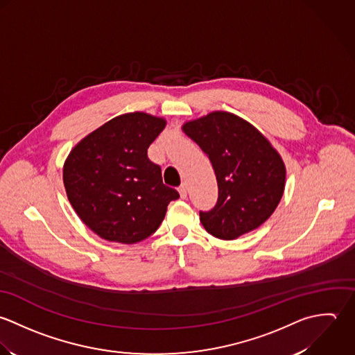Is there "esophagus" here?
I'll return each mask as SVG.
<instances>
[{
	"instance_id": "obj_1",
	"label": "esophagus",
	"mask_w": 355,
	"mask_h": 355,
	"mask_svg": "<svg viewBox=\"0 0 355 355\" xmlns=\"http://www.w3.org/2000/svg\"><path fill=\"white\" fill-rule=\"evenodd\" d=\"M187 191H188V188H187L185 184H182V185L178 188V192H180L181 199H185V198H187Z\"/></svg>"
}]
</instances>
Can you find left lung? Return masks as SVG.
Listing matches in <instances>:
<instances>
[{"label":"left lung","instance_id":"obj_1","mask_svg":"<svg viewBox=\"0 0 355 355\" xmlns=\"http://www.w3.org/2000/svg\"><path fill=\"white\" fill-rule=\"evenodd\" d=\"M182 132L209 156L218 202L200 213L205 229L234 240L259 227L277 209L285 188V164L270 141L250 122L226 111L188 121Z\"/></svg>","mask_w":355,"mask_h":355}]
</instances>
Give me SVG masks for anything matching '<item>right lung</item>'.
Segmentation results:
<instances>
[{
    "instance_id": "1",
    "label": "right lung",
    "mask_w": 355,
    "mask_h": 355,
    "mask_svg": "<svg viewBox=\"0 0 355 355\" xmlns=\"http://www.w3.org/2000/svg\"><path fill=\"white\" fill-rule=\"evenodd\" d=\"M146 112L112 118L78 142L63 166V182L73 211L107 241L135 244L150 236L167 206L180 198L162 181L146 150L166 128Z\"/></svg>"
}]
</instances>
